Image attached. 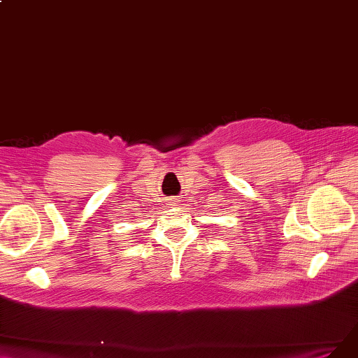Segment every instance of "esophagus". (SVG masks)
I'll list each match as a JSON object with an SVG mask.
<instances>
[{
  "instance_id": "obj_1",
  "label": "esophagus",
  "mask_w": 358,
  "mask_h": 358,
  "mask_svg": "<svg viewBox=\"0 0 358 358\" xmlns=\"http://www.w3.org/2000/svg\"><path fill=\"white\" fill-rule=\"evenodd\" d=\"M169 205H171V206H177V205H178V199H177V197H171V199H169Z\"/></svg>"
}]
</instances>
